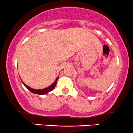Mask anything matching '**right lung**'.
Returning a JSON list of instances; mask_svg holds the SVG:
<instances>
[{
    "mask_svg": "<svg viewBox=\"0 0 133 133\" xmlns=\"http://www.w3.org/2000/svg\"><path fill=\"white\" fill-rule=\"evenodd\" d=\"M58 78H59V77H57V78H56V79H55V81L54 82L53 84H51V85L49 86V87H46V88H45L44 89H42V90H40V89H38V90H35V89H33L32 88H31V87L27 86L23 82V84L25 86L26 88H27L28 90H30L31 92L33 93H36V94H38V95H45V94H46L47 93L50 92V91H52V90L54 89L55 86H56L57 81Z\"/></svg>",
    "mask_w": 133,
    "mask_h": 133,
    "instance_id": "obj_1",
    "label": "right lung"
}]
</instances>
